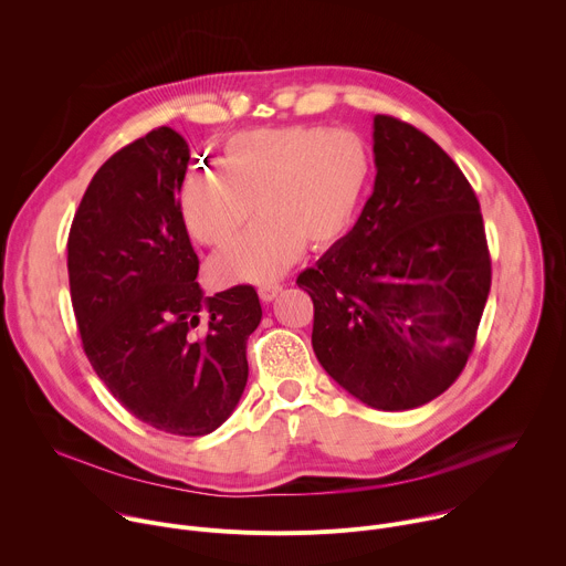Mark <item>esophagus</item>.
I'll return each instance as SVG.
<instances>
[{"mask_svg":"<svg viewBox=\"0 0 566 566\" xmlns=\"http://www.w3.org/2000/svg\"><path fill=\"white\" fill-rule=\"evenodd\" d=\"M282 291V286L280 284H266V286H260V297L264 300V302H273L275 297H277V293Z\"/></svg>","mask_w":566,"mask_h":566,"instance_id":"obj_1","label":"esophagus"}]
</instances>
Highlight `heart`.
Wrapping results in <instances>:
<instances>
[{"mask_svg":"<svg viewBox=\"0 0 566 566\" xmlns=\"http://www.w3.org/2000/svg\"><path fill=\"white\" fill-rule=\"evenodd\" d=\"M374 177L367 140L352 129H251L228 138L221 170L199 168L181 188L188 232L223 247L262 214L234 244L212 260L221 284L271 282L304 251L329 249L354 228Z\"/></svg>","mask_w":566,"mask_h":566,"instance_id":"1","label":"heart"}]
</instances>
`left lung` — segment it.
Segmentation results:
<instances>
[{"label": "left lung", "instance_id": "1", "mask_svg": "<svg viewBox=\"0 0 566 566\" xmlns=\"http://www.w3.org/2000/svg\"><path fill=\"white\" fill-rule=\"evenodd\" d=\"M376 181L356 226L297 277L311 345L365 406H426L463 371L491 291L479 201L423 132L374 118Z\"/></svg>", "mask_w": 566, "mask_h": 566}]
</instances>
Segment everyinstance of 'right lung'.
Instances as JSON below:
<instances>
[{
  "instance_id": "add662e5",
  "label": "right lung",
  "mask_w": 566,
  "mask_h": 566,
  "mask_svg": "<svg viewBox=\"0 0 566 566\" xmlns=\"http://www.w3.org/2000/svg\"><path fill=\"white\" fill-rule=\"evenodd\" d=\"M188 160L170 127L107 158L73 217L66 269L85 354L114 398L160 432L203 437L244 394L262 306L253 286L203 295L177 201Z\"/></svg>"
}]
</instances>
